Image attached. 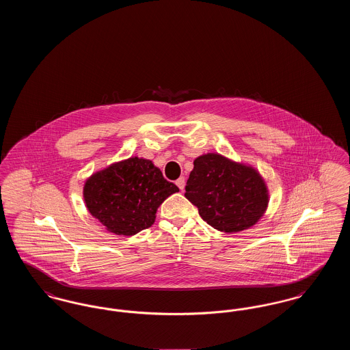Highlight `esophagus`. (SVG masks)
<instances>
[{
	"label": "esophagus",
	"mask_w": 350,
	"mask_h": 350,
	"mask_svg": "<svg viewBox=\"0 0 350 350\" xmlns=\"http://www.w3.org/2000/svg\"><path fill=\"white\" fill-rule=\"evenodd\" d=\"M176 185L180 187V190H183V187H185V178L180 177V178L176 181Z\"/></svg>",
	"instance_id": "esophagus-1"
}]
</instances>
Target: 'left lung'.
Returning <instances> with one entry per match:
<instances>
[{"label": "left lung", "mask_w": 350, "mask_h": 350, "mask_svg": "<svg viewBox=\"0 0 350 350\" xmlns=\"http://www.w3.org/2000/svg\"><path fill=\"white\" fill-rule=\"evenodd\" d=\"M185 189V197L197 206L202 219L221 232H240L254 226L269 203L261 174L219 153L194 160Z\"/></svg>", "instance_id": "obj_1"}]
</instances>
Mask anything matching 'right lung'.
I'll return each mask as SVG.
<instances>
[{
  "instance_id": "right-lung-1",
  "label": "right lung",
  "mask_w": 350,
  "mask_h": 350,
  "mask_svg": "<svg viewBox=\"0 0 350 350\" xmlns=\"http://www.w3.org/2000/svg\"><path fill=\"white\" fill-rule=\"evenodd\" d=\"M177 191L150 160L135 156L92 174L83 185V200L107 231L133 236L150 227L159 206Z\"/></svg>"
}]
</instances>
